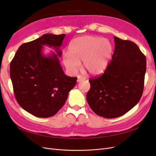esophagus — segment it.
I'll return each mask as SVG.
<instances>
[{
	"label": "esophagus",
	"mask_w": 156,
	"mask_h": 156,
	"mask_svg": "<svg viewBox=\"0 0 156 156\" xmlns=\"http://www.w3.org/2000/svg\"><path fill=\"white\" fill-rule=\"evenodd\" d=\"M86 79V77H83V76H81V75H79V76L77 77V82H80L81 81H82V80H84Z\"/></svg>",
	"instance_id": "34e87169"
}]
</instances>
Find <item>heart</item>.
I'll use <instances>...</instances> for the list:
<instances>
[{
    "instance_id": "1",
    "label": "heart",
    "mask_w": 156,
    "mask_h": 156,
    "mask_svg": "<svg viewBox=\"0 0 156 156\" xmlns=\"http://www.w3.org/2000/svg\"><path fill=\"white\" fill-rule=\"evenodd\" d=\"M112 52V45L107 39L92 36H82L72 41L69 53L63 56V62L69 72L75 73L83 61V67L90 74L98 75L106 69Z\"/></svg>"
}]
</instances>
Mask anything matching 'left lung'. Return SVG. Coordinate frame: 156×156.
<instances>
[{
    "label": "left lung",
    "instance_id": "8db88e82",
    "mask_svg": "<svg viewBox=\"0 0 156 156\" xmlns=\"http://www.w3.org/2000/svg\"><path fill=\"white\" fill-rule=\"evenodd\" d=\"M112 60L101 76L90 78L87 94L96 115L113 119L123 115L139 101L144 90L146 59L134 42L114 37Z\"/></svg>",
    "mask_w": 156,
    "mask_h": 156
}]
</instances>
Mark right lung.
Masks as SVG:
<instances>
[{"mask_svg":"<svg viewBox=\"0 0 156 156\" xmlns=\"http://www.w3.org/2000/svg\"><path fill=\"white\" fill-rule=\"evenodd\" d=\"M65 34H44L22 44L10 63L14 95L23 109L36 117L48 118L57 112L67 100L77 77L67 76L60 64V47ZM53 46L57 55H42L43 45Z\"/></svg>","mask_w":156,"mask_h":156,"instance_id":"add662e5","label":"right lung"}]
</instances>
